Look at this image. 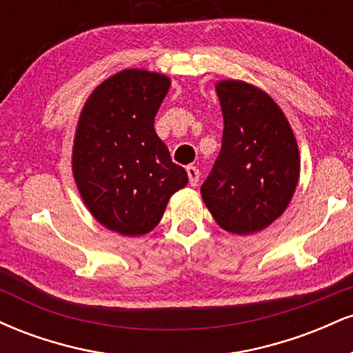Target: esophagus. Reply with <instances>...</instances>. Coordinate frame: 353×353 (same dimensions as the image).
I'll list each match as a JSON object with an SVG mask.
<instances>
[{"instance_id": "34e87169", "label": "esophagus", "mask_w": 353, "mask_h": 353, "mask_svg": "<svg viewBox=\"0 0 353 353\" xmlns=\"http://www.w3.org/2000/svg\"><path fill=\"white\" fill-rule=\"evenodd\" d=\"M185 171H188V177H189V184L192 185H197V182H199V169L196 168V165H188V169H185Z\"/></svg>"}]
</instances>
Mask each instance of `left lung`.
<instances>
[{"label":"left lung","instance_id":"1","mask_svg":"<svg viewBox=\"0 0 353 353\" xmlns=\"http://www.w3.org/2000/svg\"><path fill=\"white\" fill-rule=\"evenodd\" d=\"M216 91L224 116L222 148L201 194L222 229L249 236L269 228L292 199L301 174L297 141L262 89L225 79Z\"/></svg>","mask_w":353,"mask_h":353}]
</instances>
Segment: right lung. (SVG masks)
Returning a JSON list of instances; mask_svg holds the SVG:
<instances>
[{"instance_id":"obj_1","label":"right lung","mask_w":353,"mask_h":353,"mask_svg":"<svg viewBox=\"0 0 353 353\" xmlns=\"http://www.w3.org/2000/svg\"><path fill=\"white\" fill-rule=\"evenodd\" d=\"M171 79L124 70L91 92L72 145V176L89 212L123 236H144L159 224L188 172L174 164L154 129Z\"/></svg>"}]
</instances>
